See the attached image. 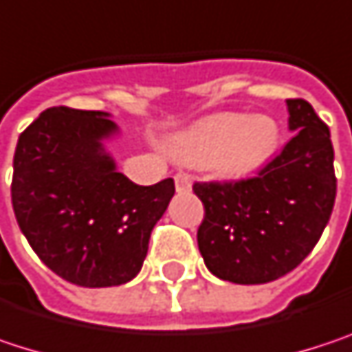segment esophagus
I'll return each mask as SVG.
<instances>
[{"label": "esophagus", "instance_id": "34e87169", "mask_svg": "<svg viewBox=\"0 0 352 352\" xmlns=\"http://www.w3.org/2000/svg\"><path fill=\"white\" fill-rule=\"evenodd\" d=\"M175 187L179 193H181V191H187V189L191 187V181H189V177L183 175V173L175 175Z\"/></svg>", "mask_w": 352, "mask_h": 352}]
</instances>
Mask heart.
I'll return each mask as SVG.
<instances>
[{
    "mask_svg": "<svg viewBox=\"0 0 352 352\" xmlns=\"http://www.w3.org/2000/svg\"><path fill=\"white\" fill-rule=\"evenodd\" d=\"M281 142L279 124L269 116H212L169 142V153L191 167H214L226 179L254 175L275 157Z\"/></svg>",
    "mask_w": 352,
    "mask_h": 352,
    "instance_id": "b5f03b06",
    "label": "heart"
}]
</instances>
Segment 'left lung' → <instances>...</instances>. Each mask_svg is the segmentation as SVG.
Returning a JSON list of instances; mask_svg holds the SVG:
<instances>
[{
  "label": "left lung",
  "instance_id": "obj_1",
  "mask_svg": "<svg viewBox=\"0 0 352 352\" xmlns=\"http://www.w3.org/2000/svg\"><path fill=\"white\" fill-rule=\"evenodd\" d=\"M294 138L261 173L195 183L206 208L197 246L212 275L241 285L294 271L320 241L336 197L330 130L304 100H287Z\"/></svg>",
  "mask_w": 352,
  "mask_h": 352
}]
</instances>
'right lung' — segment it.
Returning a JSON list of instances; mask_svg holds the SVG:
<instances>
[{
    "label": "right lung",
    "instance_id": "obj_1",
    "mask_svg": "<svg viewBox=\"0 0 352 352\" xmlns=\"http://www.w3.org/2000/svg\"><path fill=\"white\" fill-rule=\"evenodd\" d=\"M107 111L48 107L20 134L12 204L40 261L81 287L134 279L148 239L175 195L173 179L136 185L106 142L120 134Z\"/></svg>",
    "mask_w": 352,
    "mask_h": 352
}]
</instances>
